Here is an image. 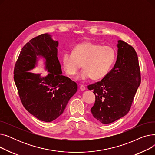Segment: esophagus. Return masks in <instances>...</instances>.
<instances>
[{"label":"esophagus","instance_id":"1","mask_svg":"<svg viewBox=\"0 0 155 155\" xmlns=\"http://www.w3.org/2000/svg\"><path fill=\"white\" fill-rule=\"evenodd\" d=\"M80 91H84L85 90V87L84 85H80Z\"/></svg>","mask_w":155,"mask_h":155}]
</instances>
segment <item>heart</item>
Returning a JSON list of instances; mask_svg holds the SVG:
<instances>
[{
    "label": "heart",
    "mask_w": 155,
    "mask_h": 155,
    "mask_svg": "<svg viewBox=\"0 0 155 155\" xmlns=\"http://www.w3.org/2000/svg\"><path fill=\"white\" fill-rule=\"evenodd\" d=\"M116 58V51L113 47L87 41L76 45L73 52L64 53L62 63L65 71L71 76L77 74L83 63L84 68L77 78L99 80L108 74Z\"/></svg>",
    "instance_id": "1"
}]
</instances>
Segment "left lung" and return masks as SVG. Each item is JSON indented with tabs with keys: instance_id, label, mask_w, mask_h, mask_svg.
<instances>
[{
	"instance_id": "8db88e82",
	"label": "left lung",
	"mask_w": 155,
	"mask_h": 155,
	"mask_svg": "<svg viewBox=\"0 0 155 155\" xmlns=\"http://www.w3.org/2000/svg\"><path fill=\"white\" fill-rule=\"evenodd\" d=\"M117 55L114 66L100 82L88 85L95 102L91 108L95 119L110 124L125 116L131 108L141 76L134 49L122 40L117 41Z\"/></svg>"
}]
</instances>
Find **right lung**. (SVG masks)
I'll return each mask as SVG.
<instances>
[{"mask_svg": "<svg viewBox=\"0 0 155 155\" xmlns=\"http://www.w3.org/2000/svg\"><path fill=\"white\" fill-rule=\"evenodd\" d=\"M58 41L45 33L31 39L22 48L15 64L14 80L23 106L39 120L50 123L60 116L77 84L62 74L58 58ZM43 61L45 76L29 71Z\"/></svg>", "mask_w": 155, "mask_h": 155, "instance_id": "1", "label": "right lung"}]
</instances>
